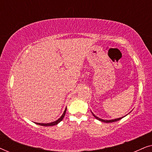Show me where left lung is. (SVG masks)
<instances>
[{
	"instance_id": "8db88e82",
	"label": "left lung",
	"mask_w": 152,
	"mask_h": 152,
	"mask_svg": "<svg viewBox=\"0 0 152 152\" xmlns=\"http://www.w3.org/2000/svg\"><path fill=\"white\" fill-rule=\"evenodd\" d=\"M93 116H94V117L96 118V119H97L98 120H99V121H102V122H106V123H109V122H116V121H118V120H121L122 118L123 117H122V118H117V119H114V120H102V119H101V118H99L98 117H97L96 115H95L93 113Z\"/></svg>"
}]
</instances>
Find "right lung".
<instances>
[{"instance_id": "add662e5", "label": "right lung", "mask_w": 152, "mask_h": 152, "mask_svg": "<svg viewBox=\"0 0 152 152\" xmlns=\"http://www.w3.org/2000/svg\"><path fill=\"white\" fill-rule=\"evenodd\" d=\"M66 108L65 109V111H64V113L62 114V115L60 117L59 119H58L57 120H56V121L55 122H50V123H46V124H44V123H37V122H36V124H39V125H41V126H54V125H56V124H57L59 122H60L62 120H63V118L64 117V115H65L66 114Z\"/></svg>"}]
</instances>
